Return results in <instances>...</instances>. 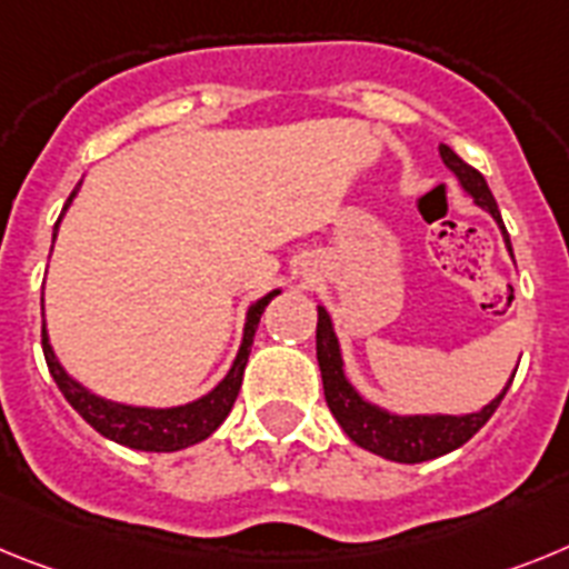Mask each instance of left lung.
Segmentation results:
<instances>
[{"label":"left lung","mask_w":569,"mask_h":569,"mask_svg":"<svg viewBox=\"0 0 569 569\" xmlns=\"http://www.w3.org/2000/svg\"><path fill=\"white\" fill-rule=\"evenodd\" d=\"M441 160L443 166L456 174V180L461 182V189L467 191L476 206H481L487 214H492V220L498 223L503 234V243L507 251L512 254L510 234L503 229L501 211H498V202L492 197L490 186L483 180L481 171H476L472 166L461 160V157L452 151L449 146H441ZM318 367L320 378H323V395L326 403L332 409L335 421L340 423L349 438H352L358 447L369 449L375 456L389 458V461L398 463H421L432 461L438 456H447L452 449L463 447V443L490 421L492 412L498 409V403L503 401V395L510 389L512 378L507 380V387L492 398L487 407H481L478 412L469 415H395L387 409L369 403L358 389L349 383L343 372V358H340V343L338 335H335V326L329 312L323 306H318Z\"/></svg>","instance_id":"obj_1"}]
</instances>
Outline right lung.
Returning <instances> with one entry per match:
<instances>
[{"instance_id": "obj_1", "label": "right lung", "mask_w": 569, "mask_h": 569, "mask_svg": "<svg viewBox=\"0 0 569 569\" xmlns=\"http://www.w3.org/2000/svg\"><path fill=\"white\" fill-rule=\"evenodd\" d=\"M82 186V182H79ZM77 189L68 197L66 209L77 197ZM59 214V220H62ZM59 220L53 226V240H57ZM280 289L269 291L266 298H260L257 303L249 306L246 312V326H243V340H240V349H237V358L231 363L229 375H226L209 395H202L197 401L182 403V407H168V409H154V407H128V403L108 401L93 395L91 389H86L79 380H73L71 375L62 369V363L57 360L51 349V340H48L46 326H42V352H46L48 369H51V378L57 380L59 392L66 395V401L77 409L88 423L100 435L111 438V441L122 443V447L142 449V452H177V449L194 447V443L206 441L211 432H214L220 423L226 421V415L231 412L237 401V392H240V383H243V369L249 363L251 343H254L257 323H260V315H263L266 306L271 303V298H278Z\"/></svg>"}]
</instances>
